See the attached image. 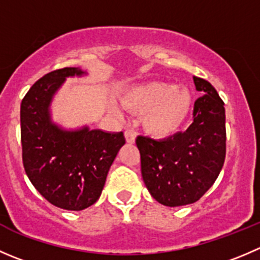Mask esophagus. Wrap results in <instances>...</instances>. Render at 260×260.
Returning <instances> with one entry per match:
<instances>
[{"label":"esophagus","mask_w":260,"mask_h":260,"mask_svg":"<svg viewBox=\"0 0 260 260\" xmlns=\"http://www.w3.org/2000/svg\"><path fill=\"white\" fill-rule=\"evenodd\" d=\"M124 136H125V140H127V142H131V143L135 142L136 135L132 129H125Z\"/></svg>","instance_id":"esophagus-1"}]
</instances>
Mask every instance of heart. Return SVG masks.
Instances as JSON below:
<instances>
[{
    "mask_svg": "<svg viewBox=\"0 0 260 260\" xmlns=\"http://www.w3.org/2000/svg\"><path fill=\"white\" fill-rule=\"evenodd\" d=\"M122 103L129 112L141 113V125L148 135L168 137L175 133L188 117L191 98L184 87L151 81L127 90ZM113 112L120 114L118 107H113Z\"/></svg>",
    "mask_w": 260,
    "mask_h": 260,
    "instance_id": "heart-1",
    "label": "heart"
}]
</instances>
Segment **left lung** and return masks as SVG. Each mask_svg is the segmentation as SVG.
Segmentation results:
<instances>
[{"label": "left lung", "instance_id": "1", "mask_svg": "<svg viewBox=\"0 0 260 260\" xmlns=\"http://www.w3.org/2000/svg\"><path fill=\"white\" fill-rule=\"evenodd\" d=\"M193 80L205 95L194 103L188 129L158 141L145 136L136 140L146 188L168 207L197 202L213 185L225 162V104L210 82L196 76Z\"/></svg>", "mask_w": 260, "mask_h": 260}]
</instances>
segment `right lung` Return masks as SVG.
Segmentation results:
<instances>
[{
    "label": "right lung",
    "instance_id": "add662e5",
    "mask_svg": "<svg viewBox=\"0 0 260 260\" xmlns=\"http://www.w3.org/2000/svg\"><path fill=\"white\" fill-rule=\"evenodd\" d=\"M77 67L49 72L21 102L22 164L34 188L55 207L81 211L99 200L108 171L125 143L123 132L84 127L66 131L50 119L49 107L66 77L82 76Z\"/></svg>",
    "mask_w": 260,
    "mask_h": 260
}]
</instances>
